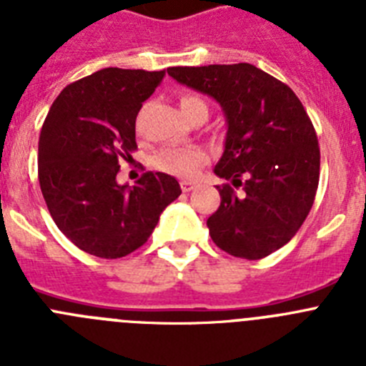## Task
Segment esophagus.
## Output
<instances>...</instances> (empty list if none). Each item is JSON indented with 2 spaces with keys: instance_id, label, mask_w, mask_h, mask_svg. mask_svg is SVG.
I'll list each match as a JSON object with an SVG mask.
<instances>
[{
  "instance_id": "34e87169",
  "label": "esophagus",
  "mask_w": 366,
  "mask_h": 366,
  "mask_svg": "<svg viewBox=\"0 0 366 366\" xmlns=\"http://www.w3.org/2000/svg\"><path fill=\"white\" fill-rule=\"evenodd\" d=\"M179 185H181V190H183V192H190V190H194V189H196V187H198V183H194V181L183 179L179 183Z\"/></svg>"
}]
</instances>
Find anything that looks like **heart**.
<instances>
[{"instance_id":"b5f03b06","label":"heart","mask_w":366,"mask_h":366,"mask_svg":"<svg viewBox=\"0 0 366 366\" xmlns=\"http://www.w3.org/2000/svg\"><path fill=\"white\" fill-rule=\"evenodd\" d=\"M179 108L181 113H183V117H185L187 113H190L192 109H207V106L203 104V100H199L198 97L185 95L181 97ZM207 161H209V155H207L205 150H202L198 147H167L157 152L154 163L159 170H163L167 174H172V176L194 177L205 167Z\"/></svg>"}]
</instances>
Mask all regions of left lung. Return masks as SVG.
Returning <instances> with one entry per match:
<instances>
[{
	"instance_id": "8db88e82",
	"label": "left lung",
	"mask_w": 366,
	"mask_h": 366,
	"mask_svg": "<svg viewBox=\"0 0 366 366\" xmlns=\"http://www.w3.org/2000/svg\"><path fill=\"white\" fill-rule=\"evenodd\" d=\"M168 74L212 97L227 121L214 174L229 183L218 187L222 203L207 219L212 242L247 260L274 253L297 234L319 185L321 152L302 102L251 64L170 67Z\"/></svg>"
}]
</instances>
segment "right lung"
<instances>
[{"label": "right lung", "instance_id": "add662e5", "mask_svg": "<svg viewBox=\"0 0 366 366\" xmlns=\"http://www.w3.org/2000/svg\"><path fill=\"white\" fill-rule=\"evenodd\" d=\"M164 71L106 67L64 87L38 143V179L56 227L99 258L134 253L150 238L161 212L181 194L176 177L147 172L119 185L130 159L135 119Z\"/></svg>", "mask_w": 366, "mask_h": 366}]
</instances>
